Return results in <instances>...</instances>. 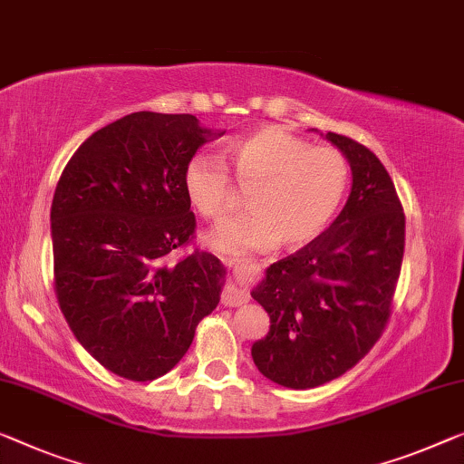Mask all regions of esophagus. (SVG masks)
Returning a JSON list of instances; mask_svg holds the SVG:
<instances>
[{"mask_svg": "<svg viewBox=\"0 0 464 464\" xmlns=\"http://www.w3.org/2000/svg\"><path fill=\"white\" fill-rule=\"evenodd\" d=\"M223 262L229 268L231 266L233 268H237V266H254L256 265V260H252V258H231V256H227V258H223ZM220 300H223L225 306H241V304L247 302V294L244 292V289H239L237 285H233V283H229V285L223 289V295H220Z\"/></svg>", "mask_w": 464, "mask_h": 464, "instance_id": "34e87169", "label": "esophagus"}]
</instances>
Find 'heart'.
Masks as SVG:
<instances>
[{
    "label": "heart",
    "instance_id": "b5f03b06",
    "mask_svg": "<svg viewBox=\"0 0 464 464\" xmlns=\"http://www.w3.org/2000/svg\"><path fill=\"white\" fill-rule=\"evenodd\" d=\"M247 192V210L210 233L220 252L302 247L324 231L350 183V164L340 150L310 145L281 127H260L233 141L227 166L198 154L185 166L189 204L210 223L233 208L231 179Z\"/></svg>",
    "mask_w": 464,
    "mask_h": 464
}]
</instances>
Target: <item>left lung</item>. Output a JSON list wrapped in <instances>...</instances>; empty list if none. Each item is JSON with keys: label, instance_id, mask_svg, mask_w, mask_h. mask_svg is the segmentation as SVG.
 <instances>
[{"label": "left lung", "instance_id": "left-lung-1", "mask_svg": "<svg viewBox=\"0 0 464 464\" xmlns=\"http://www.w3.org/2000/svg\"><path fill=\"white\" fill-rule=\"evenodd\" d=\"M348 158L352 191L327 231L266 268L252 298L271 331L252 345L258 371L292 390L342 377L369 354L392 314L404 256V210L382 160L327 133Z\"/></svg>", "mask_w": 464, "mask_h": 464}]
</instances>
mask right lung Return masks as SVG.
<instances>
[{
  "instance_id": "right-lung-1",
  "label": "right lung",
  "mask_w": 464,
  "mask_h": 464,
  "mask_svg": "<svg viewBox=\"0 0 464 464\" xmlns=\"http://www.w3.org/2000/svg\"><path fill=\"white\" fill-rule=\"evenodd\" d=\"M214 135L193 114L133 112L82 141L55 185V298L82 348L129 382L169 372L220 300L217 256L170 258L196 237L185 166Z\"/></svg>"
}]
</instances>
